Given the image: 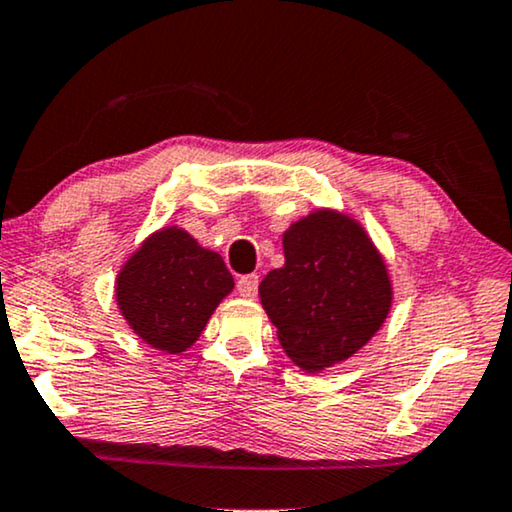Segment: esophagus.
Segmentation results:
<instances>
[{"label":"esophagus","mask_w":512,"mask_h":512,"mask_svg":"<svg viewBox=\"0 0 512 512\" xmlns=\"http://www.w3.org/2000/svg\"><path fill=\"white\" fill-rule=\"evenodd\" d=\"M237 291L244 298H254L258 294V275H242L237 280Z\"/></svg>","instance_id":"1"}]
</instances>
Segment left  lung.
I'll list each match as a JSON object with an SVG mask.
<instances>
[{
	"mask_svg": "<svg viewBox=\"0 0 512 512\" xmlns=\"http://www.w3.org/2000/svg\"><path fill=\"white\" fill-rule=\"evenodd\" d=\"M284 265L258 294L284 353L305 371L355 355L386 322L393 287L369 235L353 218L315 211L284 232Z\"/></svg>",
	"mask_w": 512,
	"mask_h": 512,
	"instance_id": "left-lung-1",
	"label": "left lung"
}]
</instances>
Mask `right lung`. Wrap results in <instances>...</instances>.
Wrapping results in <instances>:
<instances>
[{
  "label": "right lung",
  "instance_id": "right-lung-1",
  "mask_svg": "<svg viewBox=\"0 0 512 512\" xmlns=\"http://www.w3.org/2000/svg\"><path fill=\"white\" fill-rule=\"evenodd\" d=\"M232 287L216 251L181 228H164L124 263L115 291L129 327L152 348L178 355L197 341Z\"/></svg>",
  "mask_w": 512,
  "mask_h": 512
}]
</instances>
